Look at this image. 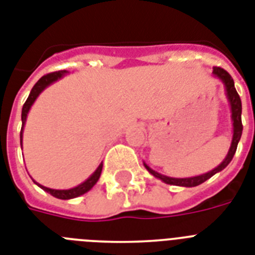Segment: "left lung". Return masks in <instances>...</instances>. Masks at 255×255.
<instances>
[{
  "label": "left lung",
  "mask_w": 255,
  "mask_h": 255,
  "mask_svg": "<svg viewBox=\"0 0 255 255\" xmlns=\"http://www.w3.org/2000/svg\"><path fill=\"white\" fill-rule=\"evenodd\" d=\"M212 74L215 77L219 78V80L223 82L225 89V95H227V99L229 102V107H231V119H232V127H233V136H232V142L231 146H229V150L227 153V156L221 163H219L215 169L210 170L208 173H204V174L195 175V177H186V178H173V177H167V175H163L161 173H157L156 170H153L152 167H149L145 162L144 166H145L146 170L153 175L156 177L157 179L162 181L163 183L166 185H174V186H181V187H195V186L202 185L203 182H206L207 179H210L212 175H215L216 173L221 171L223 169L228 166L229 162L232 161L233 156H235L236 149H237V145H239L240 138H241L242 134V122H241V113H242V105H241V99H240V95L237 93L235 88V81L231 77V74L227 72V70L221 69L219 67H214V70H212Z\"/></svg>",
  "instance_id": "1"
}]
</instances>
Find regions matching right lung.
Instances as JSON below:
<instances>
[{"label": "right lung", "mask_w": 255, "mask_h": 255, "mask_svg": "<svg viewBox=\"0 0 255 255\" xmlns=\"http://www.w3.org/2000/svg\"><path fill=\"white\" fill-rule=\"evenodd\" d=\"M69 73L68 70H59V72H53V73H49L47 76H43L40 80L34 85V88L31 89L30 95H28V98L27 101L24 102L23 105V109H22V129H20V148H22V140H23V129H24V124H26L27 121V115L30 113L31 107L32 105L35 103V101L38 99L39 95L41 93L44 92L45 89L51 86L52 84H55L56 81L61 80L64 76H67ZM102 167H103V162H101L98 165V167L95 169V171L93 173L88 179H85L82 183L77 185L76 187H72V188H67V190H56V188H49V187H45V186L40 185L36 181H34L35 185H38L41 190H44L45 192H48L51 194L52 196L57 198V199H63V200H68V199H74V198H77V196L84 195L86 194L88 191H90L94 185L98 182L99 177H101V173H102Z\"/></svg>", "instance_id": "obj_1"}]
</instances>
